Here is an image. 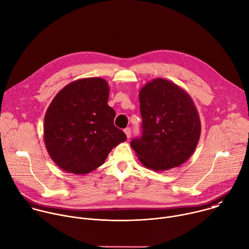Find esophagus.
<instances>
[{"label": "esophagus", "instance_id": "34e87169", "mask_svg": "<svg viewBox=\"0 0 249 249\" xmlns=\"http://www.w3.org/2000/svg\"><path fill=\"white\" fill-rule=\"evenodd\" d=\"M124 132H125V134H126L127 138L130 139V137H131V129H130V128H126V129L124 130Z\"/></svg>", "mask_w": 249, "mask_h": 249}]
</instances>
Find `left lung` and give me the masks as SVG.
Listing matches in <instances>:
<instances>
[{
	"mask_svg": "<svg viewBox=\"0 0 249 249\" xmlns=\"http://www.w3.org/2000/svg\"><path fill=\"white\" fill-rule=\"evenodd\" d=\"M142 135L131 146L143 166L165 171L180 166L195 152L201 132L191 96L175 83L155 78L139 93Z\"/></svg>",
	"mask_w": 249,
	"mask_h": 249,
	"instance_id": "left-lung-1",
	"label": "left lung"
}]
</instances>
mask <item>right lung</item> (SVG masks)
<instances>
[{"mask_svg": "<svg viewBox=\"0 0 249 249\" xmlns=\"http://www.w3.org/2000/svg\"><path fill=\"white\" fill-rule=\"evenodd\" d=\"M108 83L83 78L61 89L49 106L44 122L45 145L57 166L84 175L105 163L111 149L127 137L114 126L115 111L107 105Z\"/></svg>", "mask_w": 249, "mask_h": 249, "instance_id": "right-lung-1", "label": "right lung"}]
</instances>
